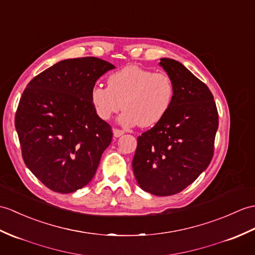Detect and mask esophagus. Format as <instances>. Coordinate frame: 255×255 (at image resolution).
Returning a JSON list of instances; mask_svg holds the SVG:
<instances>
[{
    "label": "esophagus",
    "instance_id": "1",
    "mask_svg": "<svg viewBox=\"0 0 255 255\" xmlns=\"http://www.w3.org/2000/svg\"><path fill=\"white\" fill-rule=\"evenodd\" d=\"M113 134H114L115 138L121 137V135L124 134V130H121V129H113Z\"/></svg>",
    "mask_w": 255,
    "mask_h": 255
}]
</instances>
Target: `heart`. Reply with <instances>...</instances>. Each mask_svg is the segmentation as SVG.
<instances>
[{
	"label": "heart",
	"mask_w": 255,
	"mask_h": 255,
	"mask_svg": "<svg viewBox=\"0 0 255 255\" xmlns=\"http://www.w3.org/2000/svg\"><path fill=\"white\" fill-rule=\"evenodd\" d=\"M174 85L165 73L130 65L112 74L108 88L94 86L91 102L96 113L103 121L122 109L118 122L123 126L152 127L161 122L170 109Z\"/></svg>",
	"instance_id": "1"
}]
</instances>
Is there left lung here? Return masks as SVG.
<instances>
[{
	"instance_id": "1",
	"label": "left lung",
	"mask_w": 255,
	"mask_h": 255,
	"mask_svg": "<svg viewBox=\"0 0 255 255\" xmlns=\"http://www.w3.org/2000/svg\"><path fill=\"white\" fill-rule=\"evenodd\" d=\"M158 65L173 81V102L163 120L138 137L132 169L142 190L166 197L208 168L218 114L210 89L181 63L163 57Z\"/></svg>"
}]
</instances>
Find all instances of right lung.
I'll return each instance as SVG.
<instances>
[{
    "label": "right lung",
    "instance_id": "1",
    "mask_svg": "<svg viewBox=\"0 0 255 255\" xmlns=\"http://www.w3.org/2000/svg\"><path fill=\"white\" fill-rule=\"evenodd\" d=\"M115 66L98 57L68 58L29 82L15 116L22 158L51 190L75 192L91 181L113 132L98 116L91 91Z\"/></svg>",
    "mask_w": 255,
    "mask_h": 255
}]
</instances>
